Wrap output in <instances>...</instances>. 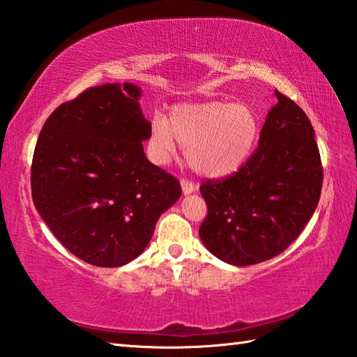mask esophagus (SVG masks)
Here are the masks:
<instances>
[{
    "instance_id": "34e87169",
    "label": "esophagus",
    "mask_w": 357,
    "mask_h": 357,
    "mask_svg": "<svg viewBox=\"0 0 357 357\" xmlns=\"http://www.w3.org/2000/svg\"><path fill=\"white\" fill-rule=\"evenodd\" d=\"M180 183H181V191H183L185 195H189V194L194 192V183H192V181L183 178V180L180 181Z\"/></svg>"
}]
</instances>
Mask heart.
<instances>
[{"label": "heart", "instance_id": "obj_1", "mask_svg": "<svg viewBox=\"0 0 357 357\" xmlns=\"http://www.w3.org/2000/svg\"><path fill=\"white\" fill-rule=\"evenodd\" d=\"M259 117L248 104L211 100L183 104L153 121V149L166 163L177 151L188 149L191 168L206 177H226L249 160L259 139Z\"/></svg>", "mask_w": 357, "mask_h": 357}]
</instances>
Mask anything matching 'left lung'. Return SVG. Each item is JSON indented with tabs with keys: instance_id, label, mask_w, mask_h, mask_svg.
<instances>
[{
	"instance_id": "left-lung-1",
	"label": "left lung",
	"mask_w": 357,
	"mask_h": 357,
	"mask_svg": "<svg viewBox=\"0 0 357 357\" xmlns=\"http://www.w3.org/2000/svg\"><path fill=\"white\" fill-rule=\"evenodd\" d=\"M257 151L223 180L200 188L208 217L199 235L232 266L271 259L295 241L319 203L322 165L314 130L295 102L275 90Z\"/></svg>"
}]
</instances>
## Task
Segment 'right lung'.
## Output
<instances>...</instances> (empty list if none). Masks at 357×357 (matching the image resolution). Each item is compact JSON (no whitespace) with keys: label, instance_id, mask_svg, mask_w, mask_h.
I'll return each instance as SVG.
<instances>
[{"label":"right lung","instance_id":"right-lung-1","mask_svg":"<svg viewBox=\"0 0 357 357\" xmlns=\"http://www.w3.org/2000/svg\"><path fill=\"white\" fill-rule=\"evenodd\" d=\"M137 85L104 84L47 119L31 162L35 208L66 249L98 267H121L151 241L181 195L178 180L148 160L151 123Z\"/></svg>","mask_w":357,"mask_h":357}]
</instances>
